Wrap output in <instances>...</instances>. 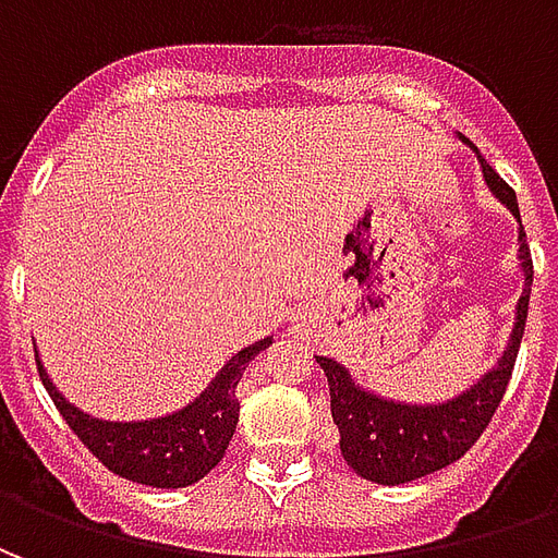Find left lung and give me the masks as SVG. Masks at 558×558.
I'll list each match as a JSON object with an SVG mask.
<instances>
[{
	"label": "left lung",
	"mask_w": 558,
	"mask_h": 558,
	"mask_svg": "<svg viewBox=\"0 0 558 558\" xmlns=\"http://www.w3.org/2000/svg\"><path fill=\"white\" fill-rule=\"evenodd\" d=\"M463 140V137H460ZM475 155L478 148L463 140ZM481 175L490 194L502 203L520 223V206L517 194L499 179L487 160L478 155ZM517 266L523 271V295L517 299L514 328L505 347L502 359L493 364L487 374H481L478 383L463 388L460 395L439 403H407L376 395L364 388L347 364L335 362L328 355H314L319 367L328 376L331 391V418L340 430V454L350 469L374 484H410L424 478L430 472L451 466L454 460L466 454L478 442L484 427L490 424L493 412L502 400L511 371H514L523 328L529 314V292H532V256H529L526 232L520 223L517 232Z\"/></svg>",
	"instance_id": "1"
}]
</instances>
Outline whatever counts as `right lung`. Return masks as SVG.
I'll return each instance as SVG.
<instances>
[{"label":"right lung","mask_w":558,"mask_h":558,"mask_svg":"<svg viewBox=\"0 0 558 558\" xmlns=\"http://www.w3.org/2000/svg\"><path fill=\"white\" fill-rule=\"evenodd\" d=\"M268 343L271 338H263L235 352L230 362L220 367L218 376L199 391V398L191 400L187 407L158 415V418L140 421H107L83 412L56 388L50 374L44 371L38 350H35V362H38V374H41L47 395L53 398L56 410L62 412L68 427L77 433L80 442L86 445L104 466L146 487L175 490V487H187L206 478L220 463V457L227 454V445L239 424L235 386L247 362L266 350Z\"/></svg>","instance_id":"right-lung-1"}]
</instances>
